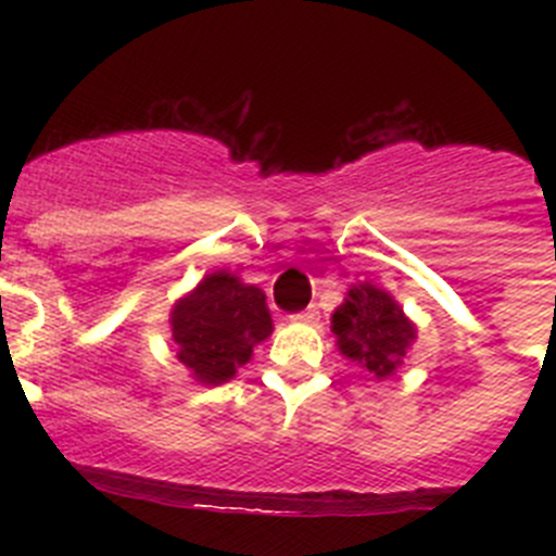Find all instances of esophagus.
<instances>
[{"instance_id":"1","label":"esophagus","mask_w":556,"mask_h":556,"mask_svg":"<svg viewBox=\"0 0 556 556\" xmlns=\"http://www.w3.org/2000/svg\"><path fill=\"white\" fill-rule=\"evenodd\" d=\"M317 317H320V312H317V306H308L306 312L294 314L292 320H294V323H314V320H317Z\"/></svg>"}]
</instances>
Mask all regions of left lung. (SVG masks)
Instances as JSON below:
<instances>
[{
	"label": "left lung",
	"instance_id": "8db88e82",
	"mask_svg": "<svg viewBox=\"0 0 556 556\" xmlns=\"http://www.w3.org/2000/svg\"><path fill=\"white\" fill-rule=\"evenodd\" d=\"M331 331L337 333L339 353L376 378L392 376L415 342V323L404 308L390 292L367 281L348 289L345 303L331 317Z\"/></svg>",
	"mask_w": 556,
	"mask_h": 556
}]
</instances>
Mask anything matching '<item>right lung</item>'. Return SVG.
Wrapping results in <instances>:
<instances>
[{
	"instance_id": "right-lung-1",
	"label": "right lung",
	"mask_w": 556,
	"mask_h": 556,
	"mask_svg": "<svg viewBox=\"0 0 556 556\" xmlns=\"http://www.w3.org/2000/svg\"><path fill=\"white\" fill-rule=\"evenodd\" d=\"M178 358L200 384L219 387L248 365L253 348L273 333L267 298L228 269L205 275L169 314Z\"/></svg>"
}]
</instances>
